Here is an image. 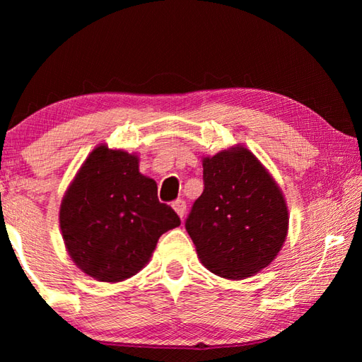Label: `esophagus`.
I'll return each mask as SVG.
<instances>
[{"label": "esophagus", "mask_w": 362, "mask_h": 362, "mask_svg": "<svg viewBox=\"0 0 362 362\" xmlns=\"http://www.w3.org/2000/svg\"><path fill=\"white\" fill-rule=\"evenodd\" d=\"M173 207H174V211L177 212V216H179L180 218H183V216H185V212H187V203L183 199H177V201H174L173 203Z\"/></svg>", "instance_id": "1"}]
</instances>
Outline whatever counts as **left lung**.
Instances as JSON below:
<instances>
[{
  "mask_svg": "<svg viewBox=\"0 0 362 362\" xmlns=\"http://www.w3.org/2000/svg\"><path fill=\"white\" fill-rule=\"evenodd\" d=\"M204 192L185 228L203 265L226 279L267 268L289 230L284 194L267 168L243 145L203 158Z\"/></svg>",
  "mask_w": 362,
  "mask_h": 362,
  "instance_id": "obj_1",
  "label": "left lung"
}]
</instances>
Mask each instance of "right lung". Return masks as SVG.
I'll return each instance as SVG.
<instances>
[{
    "mask_svg": "<svg viewBox=\"0 0 362 362\" xmlns=\"http://www.w3.org/2000/svg\"><path fill=\"white\" fill-rule=\"evenodd\" d=\"M59 222L75 265L95 281L119 283L150 262L159 236L180 218L159 203L156 182L140 174L136 153L102 144L66 188Z\"/></svg>",
    "mask_w": 362,
    "mask_h": 362,
    "instance_id": "obj_1",
    "label": "right lung"
}]
</instances>
